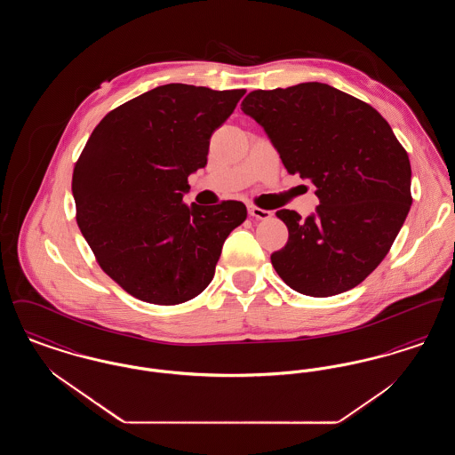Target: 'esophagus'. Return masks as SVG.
<instances>
[{"mask_svg":"<svg viewBox=\"0 0 455 455\" xmlns=\"http://www.w3.org/2000/svg\"><path fill=\"white\" fill-rule=\"evenodd\" d=\"M249 215L252 218H256V220H267V218H271V212L262 210V208H258V206L251 204V206H249Z\"/></svg>","mask_w":455,"mask_h":455,"instance_id":"1","label":"esophagus"}]
</instances>
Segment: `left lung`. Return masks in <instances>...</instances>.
<instances>
[{
    "label": "left lung",
    "mask_w": 455,
    "mask_h": 455,
    "mask_svg": "<svg viewBox=\"0 0 455 455\" xmlns=\"http://www.w3.org/2000/svg\"><path fill=\"white\" fill-rule=\"evenodd\" d=\"M240 108L264 128L284 169L308 179L319 197L305 220L276 212L288 242L271 254L273 267L308 297L355 288L387 256L411 208L410 156L389 123L319 82L254 90Z\"/></svg>",
    "instance_id": "8db88e82"
}]
</instances>
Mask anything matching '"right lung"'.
Listing matches in <instances>:
<instances>
[{
    "label": "right lung",
    "instance_id": "add662e5",
    "mask_svg": "<svg viewBox=\"0 0 455 455\" xmlns=\"http://www.w3.org/2000/svg\"><path fill=\"white\" fill-rule=\"evenodd\" d=\"M245 90L153 88L110 110L75 164L76 221L99 266L155 305L197 297L245 204H186L188 177L206 165L210 138Z\"/></svg>",
    "mask_w": 455,
    "mask_h": 455
}]
</instances>
